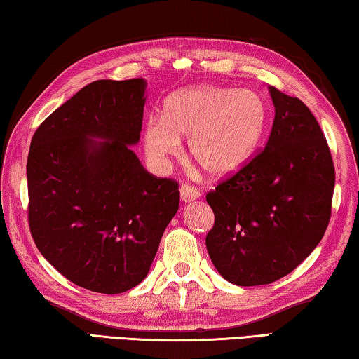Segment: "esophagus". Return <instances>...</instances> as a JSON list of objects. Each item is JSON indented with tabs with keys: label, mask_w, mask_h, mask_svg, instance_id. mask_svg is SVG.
<instances>
[{
	"label": "esophagus",
	"mask_w": 359,
	"mask_h": 359,
	"mask_svg": "<svg viewBox=\"0 0 359 359\" xmlns=\"http://www.w3.org/2000/svg\"><path fill=\"white\" fill-rule=\"evenodd\" d=\"M199 198V191L196 187L188 185V184H182L180 185V199L184 203H191L194 199Z\"/></svg>",
	"instance_id": "obj_1"
}]
</instances>
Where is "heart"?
I'll return each instance as SVG.
<instances>
[{
	"instance_id": "heart-1",
	"label": "heart",
	"mask_w": 359,
	"mask_h": 359,
	"mask_svg": "<svg viewBox=\"0 0 359 359\" xmlns=\"http://www.w3.org/2000/svg\"><path fill=\"white\" fill-rule=\"evenodd\" d=\"M269 111L253 90L193 87L172 93L163 115H150L142 130L144 149L151 165L163 168L182 154V141L194 161L212 177L241 171L264 136Z\"/></svg>"
}]
</instances>
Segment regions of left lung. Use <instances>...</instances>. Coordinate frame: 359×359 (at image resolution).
Returning <instances> with one entry per match:
<instances>
[{"label": "left lung", "instance_id": "left-lung-1", "mask_svg": "<svg viewBox=\"0 0 359 359\" xmlns=\"http://www.w3.org/2000/svg\"><path fill=\"white\" fill-rule=\"evenodd\" d=\"M276 117L263 151L205 196L215 223L205 238L228 282L255 287L296 269L331 218L334 163L317 118L301 100L269 87Z\"/></svg>", "mask_w": 359, "mask_h": 359}]
</instances>
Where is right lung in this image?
Masks as SVG:
<instances>
[{"label": "right lung", "mask_w": 359, "mask_h": 359, "mask_svg": "<svg viewBox=\"0 0 359 359\" xmlns=\"http://www.w3.org/2000/svg\"><path fill=\"white\" fill-rule=\"evenodd\" d=\"M145 81H95L42 121L27 161L28 223L48 263L72 283L117 294L149 274L179 209V184L147 172Z\"/></svg>", "instance_id": "obj_1"}]
</instances>
